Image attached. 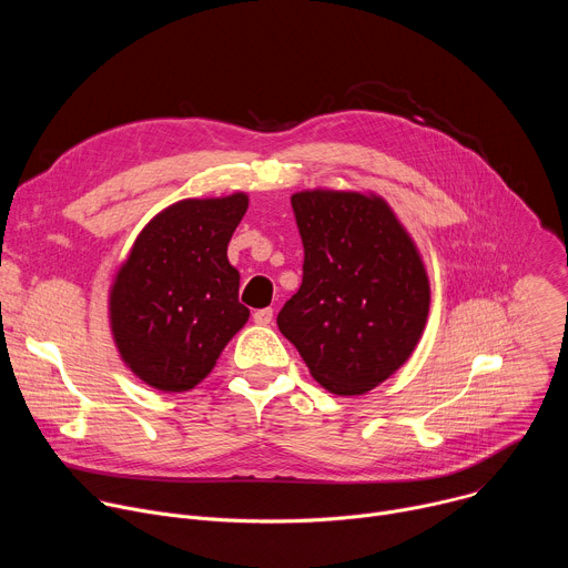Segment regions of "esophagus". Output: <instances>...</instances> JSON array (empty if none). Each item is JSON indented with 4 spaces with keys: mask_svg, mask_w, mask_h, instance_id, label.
<instances>
[{
    "mask_svg": "<svg viewBox=\"0 0 568 568\" xmlns=\"http://www.w3.org/2000/svg\"><path fill=\"white\" fill-rule=\"evenodd\" d=\"M272 318H274V310L272 307H263V310L254 312V321L258 323V326H270Z\"/></svg>",
    "mask_w": 568,
    "mask_h": 568,
    "instance_id": "esophagus-1",
    "label": "esophagus"
}]
</instances>
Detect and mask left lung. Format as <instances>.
Wrapping results in <instances>:
<instances>
[{
  "label": "left lung",
  "mask_w": 568,
  "mask_h": 568,
  "mask_svg": "<svg viewBox=\"0 0 568 568\" xmlns=\"http://www.w3.org/2000/svg\"><path fill=\"white\" fill-rule=\"evenodd\" d=\"M303 283L278 312L310 375L335 395H364L414 355L429 316V274L416 240L373 191L292 195Z\"/></svg>",
  "instance_id": "1"
}]
</instances>
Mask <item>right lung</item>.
<instances>
[{
    "mask_svg": "<svg viewBox=\"0 0 568 568\" xmlns=\"http://www.w3.org/2000/svg\"><path fill=\"white\" fill-rule=\"evenodd\" d=\"M250 195L186 197L136 235L108 292L110 333L123 364L161 393L195 388L215 368L250 310L229 240Z\"/></svg>",
    "mask_w": 568,
    "mask_h": 568,
    "instance_id": "right-lung-1",
    "label": "right lung"
}]
</instances>
